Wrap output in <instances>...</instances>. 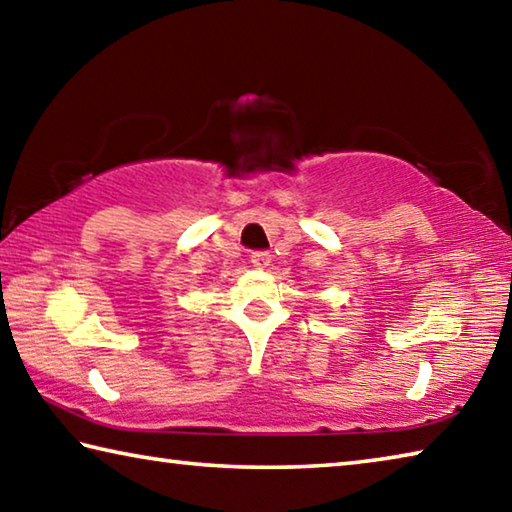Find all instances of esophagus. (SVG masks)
<instances>
[{
  "mask_svg": "<svg viewBox=\"0 0 512 512\" xmlns=\"http://www.w3.org/2000/svg\"><path fill=\"white\" fill-rule=\"evenodd\" d=\"M250 264H253L255 268H266L268 264H271V255L264 253V250H257V253L250 255Z\"/></svg>",
  "mask_w": 512,
  "mask_h": 512,
  "instance_id": "1",
  "label": "esophagus"
}]
</instances>
